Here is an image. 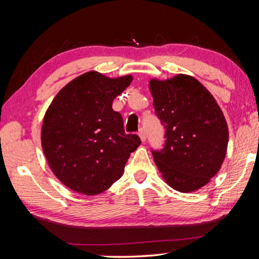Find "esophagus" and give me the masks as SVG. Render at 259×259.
Masks as SVG:
<instances>
[{"instance_id": "34e87169", "label": "esophagus", "mask_w": 259, "mask_h": 259, "mask_svg": "<svg viewBox=\"0 0 259 259\" xmlns=\"http://www.w3.org/2000/svg\"><path fill=\"white\" fill-rule=\"evenodd\" d=\"M138 135H139L140 139H142V142H145V140H146V133H145V130H144L143 128H140Z\"/></svg>"}]
</instances>
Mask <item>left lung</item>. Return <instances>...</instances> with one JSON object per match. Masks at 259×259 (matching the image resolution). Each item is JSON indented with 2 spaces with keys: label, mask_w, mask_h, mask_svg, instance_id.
<instances>
[{
  "label": "left lung",
  "mask_w": 259,
  "mask_h": 259,
  "mask_svg": "<svg viewBox=\"0 0 259 259\" xmlns=\"http://www.w3.org/2000/svg\"><path fill=\"white\" fill-rule=\"evenodd\" d=\"M153 106L164 126V145L152 150L162 176L187 193L208 184L226 155L229 129L212 95L194 77L179 74L150 82Z\"/></svg>",
  "instance_id": "left-lung-1"
}]
</instances>
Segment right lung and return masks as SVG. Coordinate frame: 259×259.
Returning a JSON list of instances; mask_svg holds the SVG:
<instances>
[{
    "label": "right lung",
    "instance_id": "add662e5",
    "mask_svg": "<svg viewBox=\"0 0 259 259\" xmlns=\"http://www.w3.org/2000/svg\"><path fill=\"white\" fill-rule=\"evenodd\" d=\"M130 75L108 78L88 72L61 89L42 124V148L56 177L71 190L99 194L122 176L138 135H126L123 119L112 108Z\"/></svg>",
    "mask_w": 259,
    "mask_h": 259
}]
</instances>
